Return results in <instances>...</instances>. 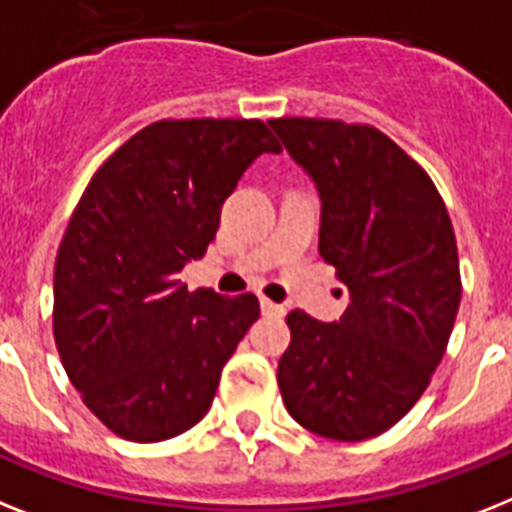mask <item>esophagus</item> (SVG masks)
Returning a JSON list of instances; mask_svg holds the SVG:
<instances>
[{"mask_svg": "<svg viewBox=\"0 0 512 512\" xmlns=\"http://www.w3.org/2000/svg\"><path fill=\"white\" fill-rule=\"evenodd\" d=\"M261 311L264 316H285V306L269 301V298H261Z\"/></svg>", "mask_w": 512, "mask_h": 512, "instance_id": "34e87169", "label": "esophagus"}]
</instances>
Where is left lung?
<instances>
[{
	"label": "left lung",
	"instance_id": "1",
	"mask_svg": "<svg viewBox=\"0 0 512 512\" xmlns=\"http://www.w3.org/2000/svg\"><path fill=\"white\" fill-rule=\"evenodd\" d=\"M269 125L316 183L319 253L350 290L335 324L287 314L282 400L308 432L377 437L411 411L445 356L460 306L453 222L432 177L382 130L316 117Z\"/></svg>",
	"mask_w": 512,
	"mask_h": 512
}]
</instances>
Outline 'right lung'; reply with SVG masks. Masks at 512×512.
Masks as SVG:
<instances>
[{"instance_id": "right-lung-1", "label": "right lung", "mask_w": 512, "mask_h": 512, "mask_svg": "<svg viewBox=\"0 0 512 512\" xmlns=\"http://www.w3.org/2000/svg\"><path fill=\"white\" fill-rule=\"evenodd\" d=\"M264 151L261 120H159L101 164L54 264V342L88 411L117 437L196 426L261 308L177 280L217 235L222 204Z\"/></svg>"}]
</instances>
